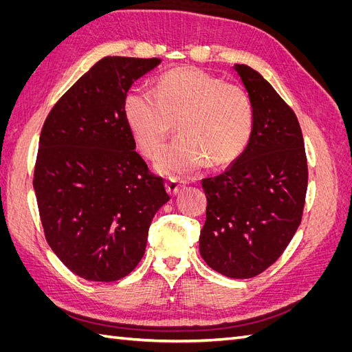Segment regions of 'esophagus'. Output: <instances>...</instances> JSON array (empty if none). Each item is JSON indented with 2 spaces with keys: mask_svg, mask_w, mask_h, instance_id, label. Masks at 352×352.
Returning <instances> with one entry per match:
<instances>
[{
  "mask_svg": "<svg viewBox=\"0 0 352 352\" xmlns=\"http://www.w3.org/2000/svg\"><path fill=\"white\" fill-rule=\"evenodd\" d=\"M185 184H186L185 180H182L180 177H168L166 180V189L170 195H176L179 192V189Z\"/></svg>",
  "mask_w": 352,
  "mask_h": 352,
  "instance_id": "esophagus-1",
  "label": "esophagus"
}]
</instances>
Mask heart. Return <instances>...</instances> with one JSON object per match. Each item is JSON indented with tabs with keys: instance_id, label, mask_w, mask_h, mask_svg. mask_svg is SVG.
<instances>
[{
	"instance_id": "heart-1",
	"label": "heart",
	"mask_w": 352,
	"mask_h": 352,
	"mask_svg": "<svg viewBox=\"0 0 352 352\" xmlns=\"http://www.w3.org/2000/svg\"><path fill=\"white\" fill-rule=\"evenodd\" d=\"M123 114L148 157L162 154L177 122L182 136L157 164L167 175L194 172L207 158L211 166L233 163L247 148L254 126L247 91L194 67L162 74L153 92H129Z\"/></svg>"
}]
</instances>
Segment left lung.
Listing matches in <instances>:
<instances>
[{"label":"left lung","mask_w":352,"mask_h":352,"mask_svg":"<svg viewBox=\"0 0 352 352\" xmlns=\"http://www.w3.org/2000/svg\"><path fill=\"white\" fill-rule=\"evenodd\" d=\"M235 70L254 107L252 133L225 173L202 180L199 252L212 270L250 279L280 257L300 226L308 167L294 110L260 73L245 65Z\"/></svg>","instance_id":"8db88e82"}]
</instances>
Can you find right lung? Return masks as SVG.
<instances>
[{"label": "right lung", "instance_id": "1", "mask_svg": "<svg viewBox=\"0 0 352 352\" xmlns=\"http://www.w3.org/2000/svg\"><path fill=\"white\" fill-rule=\"evenodd\" d=\"M160 58L104 57L56 102L39 138L34 189L45 239L67 269L114 282L141 261L170 199L135 151L123 101Z\"/></svg>", "mask_w": 352, "mask_h": 352}]
</instances>
